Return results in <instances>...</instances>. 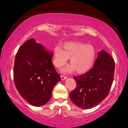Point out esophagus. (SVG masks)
<instances>
[{"mask_svg": "<svg viewBox=\"0 0 128 128\" xmlns=\"http://www.w3.org/2000/svg\"><path fill=\"white\" fill-rule=\"evenodd\" d=\"M66 78H67V77H66V76H63V75H62V76H61V79H62V80H65Z\"/></svg>", "mask_w": 128, "mask_h": 128, "instance_id": "34e87169", "label": "esophagus"}]
</instances>
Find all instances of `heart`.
Listing matches in <instances>:
<instances>
[{"label":"heart","instance_id":"b5f03b06","mask_svg":"<svg viewBox=\"0 0 128 128\" xmlns=\"http://www.w3.org/2000/svg\"><path fill=\"white\" fill-rule=\"evenodd\" d=\"M96 51L92 45L81 42H66L63 49L59 46L54 49L53 63L56 67L61 68L70 58V64L61 70L69 73L76 70L78 73H84L92 67L96 60Z\"/></svg>","mask_w":128,"mask_h":128}]
</instances>
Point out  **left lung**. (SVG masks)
I'll return each instance as SVG.
<instances>
[{
	"label": "left lung",
	"mask_w": 128,
	"mask_h": 128,
	"mask_svg": "<svg viewBox=\"0 0 128 128\" xmlns=\"http://www.w3.org/2000/svg\"><path fill=\"white\" fill-rule=\"evenodd\" d=\"M115 62L104 50L98 53L93 68L84 74L73 78L76 88L70 92L73 103L83 109L92 108L106 98L113 82Z\"/></svg>",
	"instance_id": "1"
}]
</instances>
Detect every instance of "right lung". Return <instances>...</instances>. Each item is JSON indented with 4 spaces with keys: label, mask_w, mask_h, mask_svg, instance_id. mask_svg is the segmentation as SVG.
<instances>
[{
    "label": "right lung",
    "mask_w": 128,
    "mask_h": 128,
    "mask_svg": "<svg viewBox=\"0 0 128 128\" xmlns=\"http://www.w3.org/2000/svg\"><path fill=\"white\" fill-rule=\"evenodd\" d=\"M53 54L31 38L17 51L13 70L17 91L28 102L42 106L50 100L55 85L61 81L52 62Z\"/></svg>",
    "instance_id": "right-lung-1"
}]
</instances>
